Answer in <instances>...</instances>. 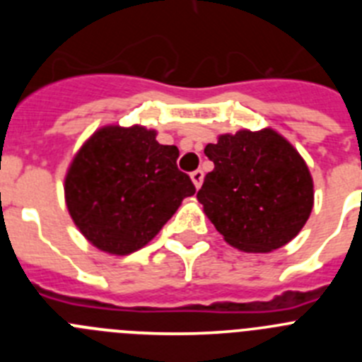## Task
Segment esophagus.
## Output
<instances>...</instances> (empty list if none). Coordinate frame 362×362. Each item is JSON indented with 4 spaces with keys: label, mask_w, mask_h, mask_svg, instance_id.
<instances>
[{
    "label": "esophagus",
    "mask_w": 362,
    "mask_h": 362,
    "mask_svg": "<svg viewBox=\"0 0 362 362\" xmlns=\"http://www.w3.org/2000/svg\"><path fill=\"white\" fill-rule=\"evenodd\" d=\"M203 175H204L203 170H199V168L190 174V177H192V181H194V185H196V188H199L201 183H203Z\"/></svg>",
    "instance_id": "obj_1"
}]
</instances>
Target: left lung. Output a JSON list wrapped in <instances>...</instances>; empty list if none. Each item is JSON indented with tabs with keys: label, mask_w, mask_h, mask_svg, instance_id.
<instances>
[{
	"label": "left lung",
	"mask_w": 362,
	"mask_h": 362,
	"mask_svg": "<svg viewBox=\"0 0 362 362\" xmlns=\"http://www.w3.org/2000/svg\"><path fill=\"white\" fill-rule=\"evenodd\" d=\"M214 170L197 199L228 245L272 252L292 241L308 221L313 181L308 166L270 129L219 136L204 148Z\"/></svg>",
	"instance_id": "8db88e82"
}]
</instances>
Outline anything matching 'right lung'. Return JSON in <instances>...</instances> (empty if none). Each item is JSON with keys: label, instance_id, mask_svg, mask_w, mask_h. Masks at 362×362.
Listing matches in <instances>:
<instances>
[{"label": "right lung", "instance_id": "obj_1", "mask_svg": "<svg viewBox=\"0 0 362 362\" xmlns=\"http://www.w3.org/2000/svg\"><path fill=\"white\" fill-rule=\"evenodd\" d=\"M179 150L143 127H105L81 146L65 179L66 209L88 241L108 254L139 250L196 187Z\"/></svg>", "mask_w": 362, "mask_h": 362}]
</instances>
